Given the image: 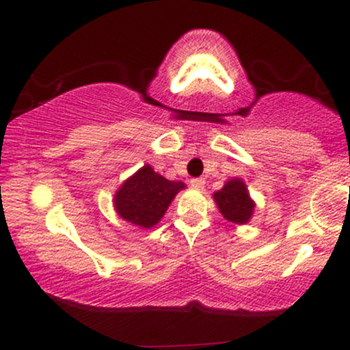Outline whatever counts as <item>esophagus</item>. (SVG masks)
I'll return each mask as SVG.
<instances>
[{"mask_svg": "<svg viewBox=\"0 0 350 350\" xmlns=\"http://www.w3.org/2000/svg\"><path fill=\"white\" fill-rule=\"evenodd\" d=\"M204 184H206V180H204L202 178H194L191 179V186L194 189H202Z\"/></svg>", "mask_w": 350, "mask_h": 350, "instance_id": "1", "label": "esophagus"}]
</instances>
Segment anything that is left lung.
I'll return each instance as SVG.
<instances>
[{"mask_svg":"<svg viewBox=\"0 0 350 350\" xmlns=\"http://www.w3.org/2000/svg\"><path fill=\"white\" fill-rule=\"evenodd\" d=\"M214 200L228 222L232 224H247L252 219L255 211V202L250 199L247 186L242 179L235 178L227 180L220 191L214 192Z\"/></svg>","mask_w":350,"mask_h":350,"instance_id":"8db88e82","label":"left lung"}]
</instances>
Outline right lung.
<instances>
[{"instance_id": "add662e5", "label": "right lung", "mask_w": 350, "mask_h": 350, "mask_svg": "<svg viewBox=\"0 0 350 350\" xmlns=\"http://www.w3.org/2000/svg\"><path fill=\"white\" fill-rule=\"evenodd\" d=\"M184 187V183L163 178L146 164L124 180L116 191L115 211L133 226L151 228L163 219L171 200Z\"/></svg>"}]
</instances>
